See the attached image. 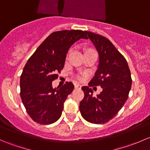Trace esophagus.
<instances>
[{"label": "esophagus", "mask_w": 150, "mask_h": 150, "mask_svg": "<svg viewBox=\"0 0 150 150\" xmlns=\"http://www.w3.org/2000/svg\"><path fill=\"white\" fill-rule=\"evenodd\" d=\"M81 86L79 84H75V89H81Z\"/></svg>", "instance_id": "obj_1"}]
</instances>
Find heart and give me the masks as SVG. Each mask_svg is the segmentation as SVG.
I'll use <instances>...</instances> for the list:
<instances>
[{"label": "heart", "instance_id": "b5f03b06", "mask_svg": "<svg viewBox=\"0 0 150 150\" xmlns=\"http://www.w3.org/2000/svg\"><path fill=\"white\" fill-rule=\"evenodd\" d=\"M87 51H88V50H87ZM78 79H80V80H81V77H78Z\"/></svg>", "mask_w": 150, "mask_h": 150}]
</instances>
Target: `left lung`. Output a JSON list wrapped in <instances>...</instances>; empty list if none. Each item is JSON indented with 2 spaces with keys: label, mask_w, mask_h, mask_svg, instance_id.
<instances>
[{
  "label": "left lung",
  "mask_w": 150,
  "mask_h": 150,
  "mask_svg": "<svg viewBox=\"0 0 150 150\" xmlns=\"http://www.w3.org/2000/svg\"><path fill=\"white\" fill-rule=\"evenodd\" d=\"M85 33L98 51L99 61L88 86L82 87L85 96L80 111L88 122L103 124L112 119L128 99L132 83L131 72L125 59L108 39L91 32ZM92 85H100L103 91L94 97L89 88Z\"/></svg>",
  "instance_id": "8db88e82"
}]
</instances>
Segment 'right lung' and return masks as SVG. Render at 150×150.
Listing matches in <instances>:
<instances>
[{
  "label": "right lung",
  "instance_id": "obj_1",
  "mask_svg": "<svg viewBox=\"0 0 150 150\" xmlns=\"http://www.w3.org/2000/svg\"><path fill=\"white\" fill-rule=\"evenodd\" d=\"M86 31L61 30L52 33L39 46L24 67L20 78V96L27 112L37 123L48 125L61 117L64 102L74 89L71 82L52 86L63 69L67 53Z\"/></svg>",
  "mask_w": 150,
  "mask_h": 150
}]
</instances>
